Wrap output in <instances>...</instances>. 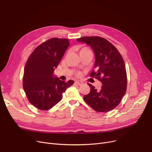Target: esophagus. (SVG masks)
<instances>
[{
    "mask_svg": "<svg viewBox=\"0 0 152 152\" xmlns=\"http://www.w3.org/2000/svg\"><path fill=\"white\" fill-rule=\"evenodd\" d=\"M75 83L76 84H77V85H82L83 84V83L82 82V81H75Z\"/></svg>",
    "mask_w": 152,
    "mask_h": 152,
    "instance_id": "obj_1",
    "label": "esophagus"
}]
</instances>
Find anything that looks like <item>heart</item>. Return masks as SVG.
Returning <instances> with one entry per match:
<instances>
[{
    "instance_id": "heart-1",
    "label": "heart",
    "mask_w": 152,
    "mask_h": 152,
    "mask_svg": "<svg viewBox=\"0 0 152 152\" xmlns=\"http://www.w3.org/2000/svg\"><path fill=\"white\" fill-rule=\"evenodd\" d=\"M89 51H91V50H90L88 48H87V47H83V48H82L80 50V54H81V53H83V52Z\"/></svg>"
}]
</instances>
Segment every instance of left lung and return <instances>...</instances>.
Returning a JSON list of instances; mask_svg holds the SVG:
<instances>
[{
    "label": "left lung",
    "mask_w": 152,
    "mask_h": 152,
    "mask_svg": "<svg viewBox=\"0 0 152 152\" xmlns=\"http://www.w3.org/2000/svg\"><path fill=\"white\" fill-rule=\"evenodd\" d=\"M93 50L96 61L90 74L100 81L102 86L97 90L88 84L90 92L83 97L84 101L99 113H106L115 108L127 90V77L124 59L114 46L100 37H84L77 38Z\"/></svg>",
    "instance_id": "obj_1"
}]
</instances>
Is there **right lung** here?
I'll return each instance as SVG.
<instances>
[{
  "label": "right lung",
  "mask_w": 152,
  "mask_h": 152,
  "mask_svg": "<svg viewBox=\"0 0 152 152\" xmlns=\"http://www.w3.org/2000/svg\"><path fill=\"white\" fill-rule=\"evenodd\" d=\"M68 39L52 38L39 45L28 57L24 68L23 88L29 102L48 110L60 102L74 81H61L53 72L69 47Z\"/></svg>",
  "instance_id": "1"
}]
</instances>
